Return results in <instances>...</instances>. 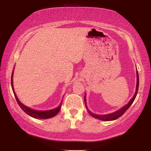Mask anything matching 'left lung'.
Returning a JSON list of instances; mask_svg holds the SVG:
<instances>
[{"instance_id":"obj_1","label":"left lung","mask_w":151,"mask_h":151,"mask_svg":"<svg viewBox=\"0 0 151 151\" xmlns=\"http://www.w3.org/2000/svg\"><path fill=\"white\" fill-rule=\"evenodd\" d=\"M138 88H139V75H138V72L137 71V84H136V90H135V93L134 94V96L131 100L129 101V102L128 103L127 105H125L124 106H123L122 108H121L119 110H117V111H115L114 113H110V114H106V115H96L93 113L92 112L88 110L87 106H86V94L85 96H84V102H85V105H86V108L87 109L88 112L89 113V114L91 115L92 117H95V118L100 119V120H103V121H112V120H115L117 118H119V117L122 116L124 113L126 111L128 110V109L131 106V105L133 104V102L135 100V99L136 98V96H137V91H138Z\"/></svg>"}]
</instances>
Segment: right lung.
I'll use <instances>...</instances> for the list:
<instances>
[{"instance_id":"obj_1","label":"right lung","mask_w":151,"mask_h":151,"mask_svg":"<svg viewBox=\"0 0 151 151\" xmlns=\"http://www.w3.org/2000/svg\"><path fill=\"white\" fill-rule=\"evenodd\" d=\"M13 72H14V70H13ZM13 72H12V79H11L12 90H13L14 96H15V98H16V101H17L18 105H19L20 107L22 109V111H23L24 112H25L27 115H30L31 117H34V118H36V119H49V118H51V117H54L55 115H56L58 113L60 110L61 105H62V103H63V101H61V103L60 104L58 107H57V108H55L54 109L49 110V111H36V110H34V109H32L29 108V107L26 106L25 105L22 104V103L19 101V100H18V98H17V96H16V95L14 90L13 79H12V78H13V74H14Z\"/></svg>"}]
</instances>
